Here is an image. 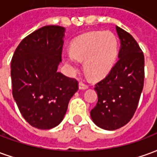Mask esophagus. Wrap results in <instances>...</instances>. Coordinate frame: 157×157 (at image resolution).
<instances>
[{"instance_id":"34e87169","label":"esophagus","mask_w":157,"mask_h":157,"mask_svg":"<svg viewBox=\"0 0 157 157\" xmlns=\"http://www.w3.org/2000/svg\"><path fill=\"white\" fill-rule=\"evenodd\" d=\"M87 88H88V86L87 85H86V84L82 83V82L79 83V89L80 90H86Z\"/></svg>"}]
</instances>
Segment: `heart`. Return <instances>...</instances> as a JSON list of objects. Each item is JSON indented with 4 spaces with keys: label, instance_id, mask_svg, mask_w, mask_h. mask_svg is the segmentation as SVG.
I'll return each instance as SVG.
<instances>
[{
    "label": "heart",
    "instance_id": "1",
    "mask_svg": "<svg viewBox=\"0 0 157 157\" xmlns=\"http://www.w3.org/2000/svg\"><path fill=\"white\" fill-rule=\"evenodd\" d=\"M118 38L109 31L82 34L72 42L71 53L62 56L69 68H78V60L92 78L102 79L112 70L118 55Z\"/></svg>",
    "mask_w": 157,
    "mask_h": 157
}]
</instances>
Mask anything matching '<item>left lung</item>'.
<instances>
[{"instance_id": "left-lung-1", "label": "left lung", "mask_w": 157, "mask_h": 157, "mask_svg": "<svg viewBox=\"0 0 157 157\" xmlns=\"http://www.w3.org/2000/svg\"><path fill=\"white\" fill-rule=\"evenodd\" d=\"M120 40L118 61L96 85L98 101L90 114L99 128L115 130L130 121L138 106L145 78V59L138 43L116 26Z\"/></svg>"}]
</instances>
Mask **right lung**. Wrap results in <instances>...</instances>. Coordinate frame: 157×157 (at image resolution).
I'll return each mask as SVG.
<instances>
[{
	"instance_id": "1",
	"label": "right lung",
	"mask_w": 157,
	"mask_h": 157,
	"mask_svg": "<svg viewBox=\"0 0 157 157\" xmlns=\"http://www.w3.org/2000/svg\"><path fill=\"white\" fill-rule=\"evenodd\" d=\"M65 29L45 26L22 39L11 63L12 95L29 124L40 129L59 125L78 82L58 71Z\"/></svg>"
}]
</instances>
